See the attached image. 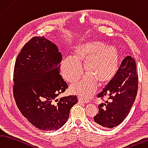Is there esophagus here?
<instances>
[{"instance_id": "esophagus-1", "label": "esophagus", "mask_w": 148, "mask_h": 148, "mask_svg": "<svg viewBox=\"0 0 148 148\" xmlns=\"http://www.w3.org/2000/svg\"><path fill=\"white\" fill-rule=\"evenodd\" d=\"M78 101H79V103H89L88 100L84 99V98H82V97H79Z\"/></svg>"}]
</instances>
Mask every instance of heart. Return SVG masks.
Listing matches in <instances>:
<instances>
[{
  "instance_id": "obj_1",
  "label": "heart",
  "mask_w": 148,
  "mask_h": 148,
  "mask_svg": "<svg viewBox=\"0 0 148 148\" xmlns=\"http://www.w3.org/2000/svg\"><path fill=\"white\" fill-rule=\"evenodd\" d=\"M118 62V51L115 47L106 46L99 41H84L77 45L73 56L63 59L60 71L67 82L73 83L83 73L81 64L84 63L88 73L78 83L72 85L71 90L75 94L88 97L96 90L97 82L105 84L112 79L117 72Z\"/></svg>"
}]
</instances>
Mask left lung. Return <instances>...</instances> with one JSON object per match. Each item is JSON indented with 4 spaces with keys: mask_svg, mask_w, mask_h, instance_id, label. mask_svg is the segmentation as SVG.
I'll return each instance as SVG.
<instances>
[{
    "mask_svg": "<svg viewBox=\"0 0 148 148\" xmlns=\"http://www.w3.org/2000/svg\"><path fill=\"white\" fill-rule=\"evenodd\" d=\"M138 89L136 62L131 56L123 60L115 76L97 97H108L98 106L99 112L94 116L96 125L102 129L115 127L128 115L135 100Z\"/></svg>",
    "mask_w": 148,
    "mask_h": 148,
    "instance_id": "obj_1",
    "label": "left lung"
}]
</instances>
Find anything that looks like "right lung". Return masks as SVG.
Instances as JSON below:
<instances>
[{"label":"right lung","mask_w":148,"mask_h":148,"mask_svg":"<svg viewBox=\"0 0 148 148\" xmlns=\"http://www.w3.org/2000/svg\"><path fill=\"white\" fill-rule=\"evenodd\" d=\"M62 56L45 37H34L17 56L14 71V96L18 108L41 130L62 127L78 102L76 95L57 99L67 84L60 75Z\"/></svg>","instance_id":"obj_1"}]
</instances>
